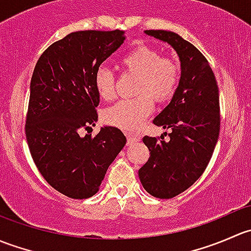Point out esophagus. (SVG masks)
<instances>
[{"label":"esophagus","instance_id":"1","mask_svg":"<svg viewBox=\"0 0 251 251\" xmlns=\"http://www.w3.org/2000/svg\"><path fill=\"white\" fill-rule=\"evenodd\" d=\"M126 137H127L128 143H135L141 140V136L137 133H126Z\"/></svg>","mask_w":251,"mask_h":251}]
</instances>
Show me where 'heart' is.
<instances>
[{"label":"heart","mask_w":251,"mask_h":251,"mask_svg":"<svg viewBox=\"0 0 251 251\" xmlns=\"http://www.w3.org/2000/svg\"><path fill=\"white\" fill-rule=\"evenodd\" d=\"M121 68L125 73L137 75L131 100H124L108 108L104 120L108 125L124 131H133L148 118L158 103L170 100L181 80V63L175 55H161L155 48L140 45L121 57ZM93 86L104 100L115 96L116 77L107 68H98L93 76Z\"/></svg>","instance_id":"obj_1"}]
</instances>
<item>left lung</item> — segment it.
<instances>
[{
    "label": "left lung",
    "mask_w": 251,
    "mask_h": 251,
    "mask_svg": "<svg viewBox=\"0 0 251 251\" xmlns=\"http://www.w3.org/2000/svg\"><path fill=\"white\" fill-rule=\"evenodd\" d=\"M146 34L171 45L181 60L176 93L153 120L154 125L173 130L170 141L144 136L149 159L138 170L151 196L170 199L188 189L211 159L220 133L219 87L207 59L191 42L166 30H146Z\"/></svg>",
    "instance_id": "left-lung-1"
}]
</instances>
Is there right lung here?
Instances as JSON below:
<instances>
[{
	"label": "right lung",
	"mask_w": 251,
	"mask_h": 251,
	"mask_svg": "<svg viewBox=\"0 0 251 251\" xmlns=\"http://www.w3.org/2000/svg\"><path fill=\"white\" fill-rule=\"evenodd\" d=\"M124 40L118 29L72 32L50 45L35 65L25 121L27 146L47 183L69 198L95 196L126 144L113 126L102 127L95 137L78 135L98 118L96 70Z\"/></svg>",
	"instance_id": "add662e5"
}]
</instances>
